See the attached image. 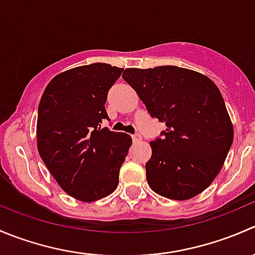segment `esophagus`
<instances>
[{
  "label": "esophagus",
  "instance_id": "esophagus-1",
  "mask_svg": "<svg viewBox=\"0 0 255 255\" xmlns=\"http://www.w3.org/2000/svg\"><path fill=\"white\" fill-rule=\"evenodd\" d=\"M132 138L134 142H139V140H142V135H140V133H135V134L132 135Z\"/></svg>",
  "mask_w": 255,
  "mask_h": 255
}]
</instances>
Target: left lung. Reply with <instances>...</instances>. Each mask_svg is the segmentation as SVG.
Listing matches in <instances>:
<instances>
[{
  "mask_svg": "<svg viewBox=\"0 0 255 255\" xmlns=\"http://www.w3.org/2000/svg\"><path fill=\"white\" fill-rule=\"evenodd\" d=\"M123 80L166 129L150 142L145 164L153 191L187 200L210 186L233 142V126L225 101L207 76L179 66L126 69Z\"/></svg>",
  "mask_w": 255,
  "mask_h": 255,
  "instance_id": "obj_1",
  "label": "left lung"
}]
</instances>
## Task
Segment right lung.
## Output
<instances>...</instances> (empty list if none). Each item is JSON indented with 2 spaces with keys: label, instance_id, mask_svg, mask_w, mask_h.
<instances>
[{
  "label": "right lung",
  "instance_id": "right-lung-1",
  "mask_svg": "<svg viewBox=\"0 0 255 255\" xmlns=\"http://www.w3.org/2000/svg\"><path fill=\"white\" fill-rule=\"evenodd\" d=\"M122 71L105 63L70 69L51 80L40 99L39 155L61 189L80 201L115 191L132 144L129 134L101 127L110 120L107 94Z\"/></svg>",
  "mask_w": 255,
  "mask_h": 255
}]
</instances>
